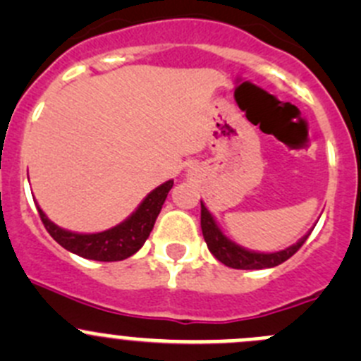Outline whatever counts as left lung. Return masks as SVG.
<instances>
[{"mask_svg":"<svg viewBox=\"0 0 361 361\" xmlns=\"http://www.w3.org/2000/svg\"><path fill=\"white\" fill-rule=\"evenodd\" d=\"M201 228L204 241H206L207 248H209L213 257L216 260H220L221 264H225L227 267L232 269H245V271H250V269H269L276 267V265L283 264V262L288 260L290 257H293L297 253L298 248L305 243L307 235L300 239L297 245L290 246V248L276 251V253H257V251L245 250L243 246L235 245L234 241L224 235V232L220 231L218 224L214 221L213 214L207 211V207L201 202Z\"/></svg>","mask_w":361,"mask_h":361,"instance_id":"1","label":"left lung"}]
</instances>
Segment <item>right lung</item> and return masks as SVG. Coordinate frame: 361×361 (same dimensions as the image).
I'll return each instance as SVG.
<instances>
[{
    "instance_id": "add662e5",
    "label": "right lung",
    "mask_w": 361,
    "mask_h": 361,
    "mask_svg": "<svg viewBox=\"0 0 361 361\" xmlns=\"http://www.w3.org/2000/svg\"><path fill=\"white\" fill-rule=\"evenodd\" d=\"M173 183L174 181L169 180L152 190L127 220L108 231L97 232V234H76V232L64 231V228L57 227L54 221H50L47 214L39 209V206L38 213L47 232L71 253L97 262L123 260L145 245L154 228L160 209H162V204L173 188Z\"/></svg>"
}]
</instances>
